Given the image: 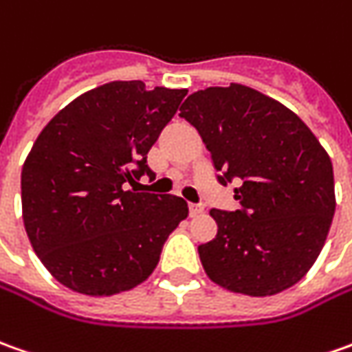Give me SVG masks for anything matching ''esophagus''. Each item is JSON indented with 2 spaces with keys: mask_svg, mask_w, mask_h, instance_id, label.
I'll return each instance as SVG.
<instances>
[{
  "mask_svg": "<svg viewBox=\"0 0 352 352\" xmlns=\"http://www.w3.org/2000/svg\"><path fill=\"white\" fill-rule=\"evenodd\" d=\"M190 214H192V217H199V214H204V205H197V204L190 205Z\"/></svg>",
  "mask_w": 352,
  "mask_h": 352,
  "instance_id": "esophagus-1",
  "label": "esophagus"
}]
</instances>
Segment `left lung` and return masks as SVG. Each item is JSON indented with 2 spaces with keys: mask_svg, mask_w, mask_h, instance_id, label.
<instances>
[{
  "mask_svg": "<svg viewBox=\"0 0 352 352\" xmlns=\"http://www.w3.org/2000/svg\"><path fill=\"white\" fill-rule=\"evenodd\" d=\"M180 116L211 153L219 182L234 178L240 209H211L217 236L197 248L207 277L230 292L271 296L302 279L336 213L333 164L310 127L246 85L190 94Z\"/></svg>",
  "mask_w": 352,
  "mask_h": 352,
  "instance_id": "8db88e82",
  "label": "left lung"
}]
</instances>
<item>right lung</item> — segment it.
<instances>
[{
    "instance_id": "obj_1",
    "label": "right lung",
    "mask_w": 352,
    "mask_h": 352,
    "mask_svg": "<svg viewBox=\"0 0 352 352\" xmlns=\"http://www.w3.org/2000/svg\"><path fill=\"white\" fill-rule=\"evenodd\" d=\"M186 89L112 81L77 96L40 131L21 172L25 230L44 267L67 289L112 296L155 271L188 217L170 193L127 190Z\"/></svg>"
}]
</instances>
